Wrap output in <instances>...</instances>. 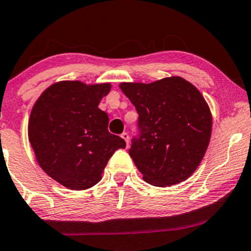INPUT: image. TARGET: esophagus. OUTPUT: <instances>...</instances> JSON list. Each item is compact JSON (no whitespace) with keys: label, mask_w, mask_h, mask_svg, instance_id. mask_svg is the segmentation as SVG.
Returning a JSON list of instances; mask_svg holds the SVG:
<instances>
[{"label":"esophagus","mask_w":251,"mask_h":251,"mask_svg":"<svg viewBox=\"0 0 251 251\" xmlns=\"http://www.w3.org/2000/svg\"><path fill=\"white\" fill-rule=\"evenodd\" d=\"M121 136H122V139H125V141L126 142V146H128V144H129V135H128V133H122L121 134Z\"/></svg>","instance_id":"34e87169"}]
</instances>
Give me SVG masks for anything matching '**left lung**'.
Segmentation results:
<instances>
[{
  "mask_svg": "<svg viewBox=\"0 0 251 251\" xmlns=\"http://www.w3.org/2000/svg\"><path fill=\"white\" fill-rule=\"evenodd\" d=\"M120 87L139 114L140 136L129 154L145 182L170 187L189 178L212 134L211 110L200 91L180 76Z\"/></svg>",
  "mask_w": 251,
  "mask_h": 251,
  "instance_id": "1",
  "label": "left lung"
}]
</instances>
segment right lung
Returning <instances> with one entry per match:
<instances>
[{"label": "right lung", "instance_id": "obj_1", "mask_svg": "<svg viewBox=\"0 0 251 251\" xmlns=\"http://www.w3.org/2000/svg\"><path fill=\"white\" fill-rule=\"evenodd\" d=\"M109 82L60 81L49 86L32 107L28 140L48 176L72 190H85L101 179L122 137L107 130L109 117L98 107Z\"/></svg>", "mask_w": 251, "mask_h": 251}]
</instances>
